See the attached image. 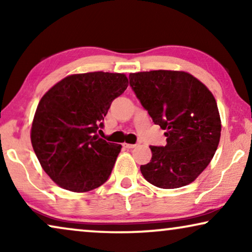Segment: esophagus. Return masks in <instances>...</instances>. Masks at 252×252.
I'll return each instance as SVG.
<instances>
[{
  "instance_id": "esophagus-1",
  "label": "esophagus",
  "mask_w": 252,
  "mask_h": 252,
  "mask_svg": "<svg viewBox=\"0 0 252 252\" xmlns=\"http://www.w3.org/2000/svg\"><path fill=\"white\" fill-rule=\"evenodd\" d=\"M124 147L127 148V149H132V148L136 147V144H130V143H124Z\"/></svg>"
}]
</instances>
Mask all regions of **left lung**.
Segmentation results:
<instances>
[{
  "instance_id": "8db88e82",
  "label": "left lung",
  "mask_w": 252,
  "mask_h": 252,
  "mask_svg": "<svg viewBox=\"0 0 252 252\" xmlns=\"http://www.w3.org/2000/svg\"><path fill=\"white\" fill-rule=\"evenodd\" d=\"M129 86L153 122L166 132V146H151L153 157L140 170L151 185L180 188L195 180L213 158L221 122L212 93L182 71L129 74Z\"/></svg>"
}]
</instances>
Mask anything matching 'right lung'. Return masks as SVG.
Instances as JSON below:
<instances>
[{
	"instance_id": "right-lung-1",
	"label": "right lung",
	"mask_w": 252,
	"mask_h": 252,
	"mask_svg": "<svg viewBox=\"0 0 252 252\" xmlns=\"http://www.w3.org/2000/svg\"><path fill=\"white\" fill-rule=\"evenodd\" d=\"M127 86L125 74L89 72L68 75L41 98L31 141L41 166L60 187L84 192L109 179L122 146L96 133Z\"/></svg>"
}]
</instances>
